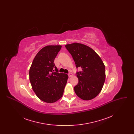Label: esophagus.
I'll list each match as a JSON object with an SVG mask.
<instances>
[{
    "label": "esophagus",
    "instance_id": "1",
    "mask_svg": "<svg viewBox=\"0 0 134 134\" xmlns=\"http://www.w3.org/2000/svg\"><path fill=\"white\" fill-rule=\"evenodd\" d=\"M72 76H73V74L72 73H69L68 74V76L69 77H72Z\"/></svg>",
    "mask_w": 134,
    "mask_h": 134
}]
</instances>
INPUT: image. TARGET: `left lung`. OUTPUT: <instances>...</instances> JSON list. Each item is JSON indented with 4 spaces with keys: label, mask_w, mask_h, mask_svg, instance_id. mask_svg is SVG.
I'll return each instance as SVG.
<instances>
[{
    "label": "left lung",
    "mask_w": 134,
    "mask_h": 134,
    "mask_svg": "<svg viewBox=\"0 0 134 134\" xmlns=\"http://www.w3.org/2000/svg\"><path fill=\"white\" fill-rule=\"evenodd\" d=\"M72 55L77 68L78 83L74 87L77 96L84 100H91L102 89L105 79V66L102 59L92 49L86 45L74 43L65 45Z\"/></svg>",
    "instance_id": "1"
}]
</instances>
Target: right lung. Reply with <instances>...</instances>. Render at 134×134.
<instances>
[{
    "label": "right lung",
    "mask_w": 134,
    "mask_h": 134,
    "mask_svg": "<svg viewBox=\"0 0 134 134\" xmlns=\"http://www.w3.org/2000/svg\"><path fill=\"white\" fill-rule=\"evenodd\" d=\"M61 45H48L40 50L29 71L32 88L39 99L47 103L56 102L63 96L68 76L57 71L54 63Z\"/></svg>",
    "instance_id": "add662e5"
}]
</instances>
